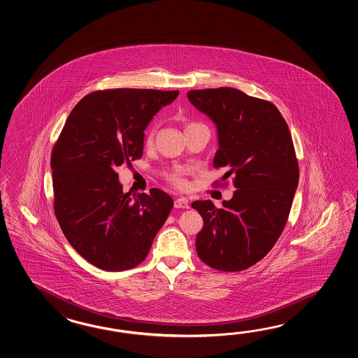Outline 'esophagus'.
<instances>
[{
    "instance_id": "esophagus-1",
    "label": "esophagus",
    "mask_w": 358,
    "mask_h": 358,
    "mask_svg": "<svg viewBox=\"0 0 358 358\" xmlns=\"http://www.w3.org/2000/svg\"><path fill=\"white\" fill-rule=\"evenodd\" d=\"M174 206H176V208H189L188 199H185V198L182 197L176 198Z\"/></svg>"
}]
</instances>
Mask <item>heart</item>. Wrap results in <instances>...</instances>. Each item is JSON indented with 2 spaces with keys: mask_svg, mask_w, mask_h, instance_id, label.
I'll return each instance as SVG.
<instances>
[{
  "mask_svg": "<svg viewBox=\"0 0 358 358\" xmlns=\"http://www.w3.org/2000/svg\"><path fill=\"white\" fill-rule=\"evenodd\" d=\"M193 125H197L196 122H190L188 124L187 127H185V129L187 128H189V127H193ZM153 139H155V129H151L148 131V134H147V138H145V145H151L153 143ZM168 180L170 182H173L174 185L176 187H184L185 185V178H184V171L180 170V169H176V170H173L171 173H169Z\"/></svg>",
  "mask_w": 358,
  "mask_h": 358,
  "instance_id": "obj_1",
  "label": "heart"
}]
</instances>
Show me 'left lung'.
Returning <instances> with one entry per match:
<instances>
[{
	"instance_id": "1",
	"label": "left lung",
	"mask_w": 358,
	"mask_h": 358,
	"mask_svg": "<svg viewBox=\"0 0 358 358\" xmlns=\"http://www.w3.org/2000/svg\"><path fill=\"white\" fill-rule=\"evenodd\" d=\"M188 99L217 128L213 168H227L236 190L216 208L194 201L203 219L196 250L206 265L242 271L264 259L284 230L299 179L288 124L274 103L236 88L188 92Z\"/></svg>"
}]
</instances>
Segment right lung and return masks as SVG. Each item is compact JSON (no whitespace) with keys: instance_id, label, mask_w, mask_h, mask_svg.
<instances>
[{"instance_id":"obj_1","label":"right lung","mask_w":358,"mask_h":358,"mask_svg":"<svg viewBox=\"0 0 358 358\" xmlns=\"http://www.w3.org/2000/svg\"><path fill=\"white\" fill-rule=\"evenodd\" d=\"M178 91L119 88L92 92L71 110L51 153L54 210L83 259L106 271L139 265L174 201L164 190L134 198L116 168L143 153L145 129Z\"/></svg>"}]
</instances>
